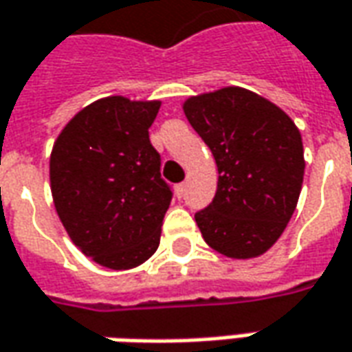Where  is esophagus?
<instances>
[{
    "instance_id": "1",
    "label": "esophagus",
    "mask_w": 352,
    "mask_h": 352,
    "mask_svg": "<svg viewBox=\"0 0 352 352\" xmlns=\"http://www.w3.org/2000/svg\"><path fill=\"white\" fill-rule=\"evenodd\" d=\"M185 190H186V183H179V185L175 186V195L179 196V198L185 195Z\"/></svg>"
}]
</instances>
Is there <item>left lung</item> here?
I'll return each instance as SVG.
<instances>
[{
    "label": "left lung",
    "mask_w": 352,
    "mask_h": 352,
    "mask_svg": "<svg viewBox=\"0 0 352 352\" xmlns=\"http://www.w3.org/2000/svg\"><path fill=\"white\" fill-rule=\"evenodd\" d=\"M183 111L219 173L212 204L195 216L200 233L227 258L262 256L285 231L302 188L298 126L274 102L241 86L190 96Z\"/></svg>",
    "instance_id": "obj_1"
}]
</instances>
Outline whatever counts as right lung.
I'll return each mask as SVG.
<instances>
[{
    "mask_svg": "<svg viewBox=\"0 0 352 352\" xmlns=\"http://www.w3.org/2000/svg\"><path fill=\"white\" fill-rule=\"evenodd\" d=\"M160 100L107 96L82 107L50 156L54 206L85 256L109 270L144 264L160 245L171 188L150 144Z\"/></svg>",
    "mask_w": 352,
    "mask_h": 352,
    "instance_id": "add662e5",
    "label": "right lung"
}]
</instances>
